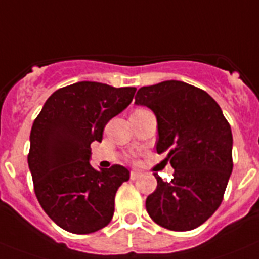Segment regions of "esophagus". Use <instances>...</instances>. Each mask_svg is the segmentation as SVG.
I'll use <instances>...</instances> for the list:
<instances>
[{"instance_id":"34e87169","label":"esophagus","mask_w":259,"mask_h":259,"mask_svg":"<svg viewBox=\"0 0 259 259\" xmlns=\"http://www.w3.org/2000/svg\"><path fill=\"white\" fill-rule=\"evenodd\" d=\"M139 177H141V173L137 172V170H132V172H130V180H133V181L138 180Z\"/></svg>"}]
</instances>
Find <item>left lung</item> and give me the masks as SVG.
I'll return each mask as SVG.
<instances>
[{
    "label": "left lung",
    "instance_id": "8db88e82",
    "mask_svg": "<svg viewBox=\"0 0 259 259\" xmlns=\"http://www.w3.org/2000/svg\"><path fill=\"white\" fill-rule=\"evenodd\" d=\"M136 104L156 116L157 154L168 152L175 168L146 199V210L160 227L184 232L203 224L223 201L232 173V132L207 92L180 80L141 87Z\"/></svg>",
    "mask_w": 259,
    "mask_h": 259
}]
</instances>
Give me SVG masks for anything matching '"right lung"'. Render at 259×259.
<instances>
[{
	"label": "right lung",
	"mask_w": 259,
	"mask_h": 259,
	"mask_svg": "<svg viewBox=\"0 0 259 259\" xmlns=\"http://www.w3.org/2000/svg\"><path fill=\"white\" fill-rule=\"evenodd\" d=\"M136 87L78 82L52 94L33 121L28 167L42 210L67 232L87 235L109 224L117 189L130 172L95 169L91 143L102 142L108 121L132 103Z\"/></svg>",
	"instance_id": "right-lung-1"
}]
</instances>
